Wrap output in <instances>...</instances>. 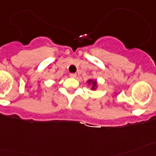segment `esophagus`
<instances>
[{
  "instance_id": "obj_1",
  "label": "esophagus",
  "mask_w": 156,
  "mask_h": 156,
  "mask_svg": "<svg viewBox=\"0 0 156 156\" xmlns=\"http://www.w3.org/2000/svg\"><path fill=\"white\" fill-rule=\"evenodd\" d=\"M69 76H70V77H72V78H76V73H71Z\"/></svg>"
}]
</instances>
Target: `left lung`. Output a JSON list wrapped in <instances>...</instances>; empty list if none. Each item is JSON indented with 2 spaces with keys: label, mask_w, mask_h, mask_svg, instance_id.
I'll return each mask as SVG.
<instances>
[{
  "label": "left lung",
  "mask_w": 156,
  "mask_h": 156,
  "mask_svg": "<svg viewBox=\"0 0 156 156\" xmlns=\"http://www.w3.org/2000/svg\"><path fill=\"white\" fill-rule=\"evenodd\" d=\"M87 85L91 87L90 88H91V90H92V91H96L99 86L97 80H94V79L88 80L87 81Z\"/></svg>",
  "instance_id": "left-lung-1"
}]
</instances>
